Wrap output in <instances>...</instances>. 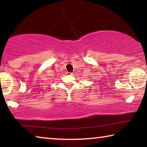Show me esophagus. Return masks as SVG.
Segmentation results:
<instances>
[{"instance_id":"1","label":"esophagus","mask_w":147,"mask_h":147,"mask_svg":"<svg viewBox=\"0 0 147 147\" xmlns=\"http://www.w3.org/2000/svg\"><path fill=\"white\" fill-rule=\"evenodd\" d=\"M67 75H73V73H70V72H67Z\"/></svg>"}]
</instances>
